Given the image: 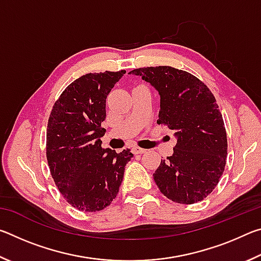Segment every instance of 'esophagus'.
<instances>
[{
    "label": "esophagus",
    "instance_id": "34e87169",
    "mask_svg": "<svg viewBox=\"0 0 261 261\" xmlns=\"http://www.w3.org/2000/svg\"><path fill=\"white\" fill-rule=\"evenodd\" d=\"M145 152H146V149H144V148H140V147H137V146L132 147V153H134V154H143Z\"/></svg>",
    "mask_w": 261,
    "mask_h": 261
}]
</instances>
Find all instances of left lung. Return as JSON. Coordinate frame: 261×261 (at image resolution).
<instances>
[{"mask_svg": "<svg viewBox=\"0 0 261 261\" xmlns=\"http://www.w3.org/2000/svg\"><path fill=\"white\" fill-rule=\"evenodd\" d=\"M160 95L159 124L174 131L173 155L161 160L153 177L168 199L178 204L201 201L223 174L227 134L214 95L193 74L173 67L132 70Z\"/></svg>", "mask_w": 261, "mask_h": 261, "instance_id": "obj_1", "label": "left lung"}]
</instances>
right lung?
I'll return each instance as SVG.
<instances>
[{"label": "right lung", "instance_id": "obj_1", "mask_svg": "<svg viewBox=\"0 0 261 261\" xmlns=\"http://www.w3.org/2000/svg\"><path fill=\"white\" fill-rule=\"evenodd\" d=\"M125 73H86L65 88L51 109L47 126V160L57 189L74 208L96 212L116 198L129 148L101 147L106 130V99Z\"/></svg>", "mask_w": 261, "mask_h": 261}]
</instances>
